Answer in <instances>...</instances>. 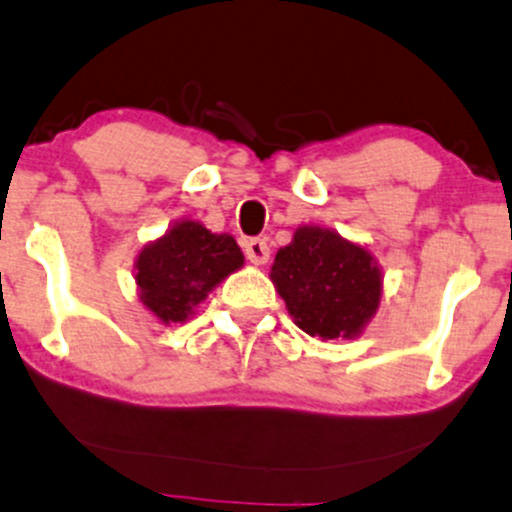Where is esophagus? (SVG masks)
<instances>
[{"mask_svg":"<svg viewBox=\"0 0 512 512\" xmlns=\"http://www.w3.org/2000/svg\"><path fill=\"white\" fill-rule=\"evenodd\" d=\"M244 251L246 258H249L251 263H256V266L268 263V256H271V249H268V244L263 239H249L244 244Z\"/></svg>","mask_w":512,"mask_h":512,"instance_id":"1","label":"esophagus"}]
</instances>
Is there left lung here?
I'll return each mask as SVG.
<instances>
[{"mask_svg": "<svg viewBox=\"0 0 512 512\" xmlns=\"http://www.w3.org/2000/svg\"><path fill=\"white\" fill-rule=\"evenodd\" d=\"M271 280L302 332L322 339H354L378 312L383 273L366 246L334 229L302 224L278 249Z\"/></svg>", "mask_w": 512, "mask_h": 512, "instance_id": "obj_1", "label": "left lung"}]
</instances>
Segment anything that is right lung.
<instances>
[{"label": "right lung", "mask_w": 512, "mask_h": 512, "mask_svg": "<svg viewBox=\"0 0 512 512\" xmlns=\"http://www.w3.org/2000/svg\"><path fill=\"white\" fill-rule=\"evenodd\" d=\"M241 266L244 254L232 234H212L205 224L180 219L139 251L134 278L141 305L170 327L188 322L195 307Z\"/></svg>", "instance_id": "1"}]
</instances>
